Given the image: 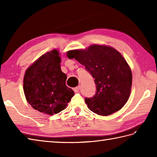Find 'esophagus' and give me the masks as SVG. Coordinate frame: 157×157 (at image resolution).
Returning <instances> with one entry per match:
<instances>
[{"label": "esophagus", "mask_w": 157, "mask_h": 157, "mask_svg": "<svg viewBox=\"0 0 157 157\" xmlns=\"http://www.w3.org/2000/svg\"><path fill=\"white\" fill-rule=\"evenodd\" d=\"M79 90H80V86H77L76 88H75L74 89H73V90H74L75 92H78Z\"/></svg>", "instance_id": "34e87169"}]
</instances>
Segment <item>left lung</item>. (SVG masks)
<instances>
[{"label":"left lung","instance_id":"1","mask_svg":"<svg viewBox=\"0 0 157 157\" xmlns=\"http://www.w3.org/2000/svg\"><path fill=\"white\" fill-rule=\"evenodd\" d=\"M67 55L84 65L94 79L96 94L93 97L85 98L90 111L106 116L125 105L131 92L132 75L128 63L117 51L94 44L86 50L70 51Z\"/></svg>","mask_w":157,"mask_h":157}]
</instances>
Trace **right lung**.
<instances>
[{
  "mask_svg": "<svg viewBox=\"0 0 157 157\" xmlns=\"http://www.w3.org/2000/svg\"><path fill=\"white\" fill-rule=\"evenodd\" d=\"M61 58L56 50L46 52L25 71L23 90L34 109L50 115L64 110L74 95L66 86L67 75L61 70Z\"/></svg>",
  "mask_w": 157,
  "mask_h": 157,
  "instance_id": "right-lung-1",
  "label": "right lung"
}]
</instances>
